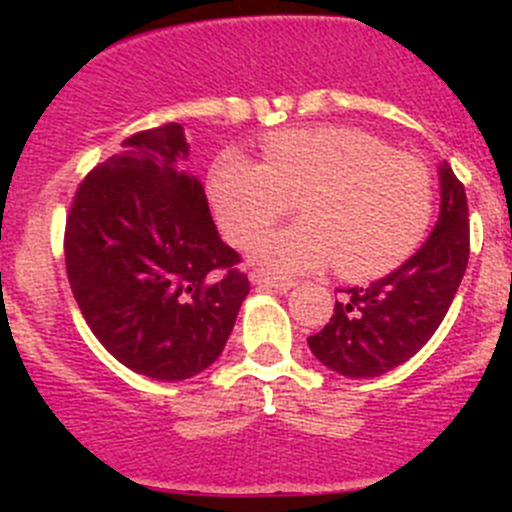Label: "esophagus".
Here are the masks:
<instances>
[{
    "label": "esophagus",
    "instance_id": "esophagus-1",
    "mask_svg": "<svg viewBox=\"0 0 512 512\" xmlns=\"http://www.w3.org/2000/svg\"><path fill=\"white\" fill-rule=\"evenodd\" d=\"M250 282H252V285H257V287L275 289V292H289V289L294 287L292 280H275V277L260 275V272H257V275H252Z\"/></svg>",
    "mask_w": 512,
    "mask_h": 512
}]
</instances>
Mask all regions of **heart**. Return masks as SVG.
Returning a JSON list of instances; mask_svg holds the SVG:
<instances>
[{"label":"heart","instance_id":"b5f03b06","mask_svg":"<svg viewBox=\"0 0 512 512\" xmlns=\"http://www.w3.org/2000/svg\"><path fill=\"white\" fill-rule=\"evenodd\" d=\"M262 148L265 163L240 148L220 153L208 180L215 215L237 245L260 237L297 200L302 220L250 250L260 270L292 277L337 262L344 277H374L421 245L433 178L418 158L337 126L289 128Z\"/></svg>","mask_w":512,"mask_h":512}]
</instances>
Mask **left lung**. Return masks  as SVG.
<instances>
[{
    "label": "left lung",
    "instance_id": "left-lung-1",
    "mask_svg": "<svg viewBox=\"0 0 512 512\" xmlns=\"http://www.w3.org/2000/svg\"><path fill=\"white\" fill-rule=\"evenodd\" d=\"M441 213L421 247L391 275L342 289L327 327L307 339L327 369L371 379L409 361L446 317L468 265V200L451 165H438Z\"/></svg>",
    "mask_w": 512,
    "mask_h": 512
}]
</instances>
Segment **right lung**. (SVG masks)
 <instances>
[{"label": "right lung", "mask_w": 512, "mask_h": 512, "mask_svg": "<svg viewBox=\"0 0 512 512\" xmlns=\"http://www.w3.org/2000/svg\"><path fill=\"white\" fill-rule=\"evenodd\" d=\"M188 156L180 123L136 133L86 175L66 218V275L86 324L156 381L215 364L250 292Z\"/></svg>", "instance_id": "add662e5"}]
</instances>
